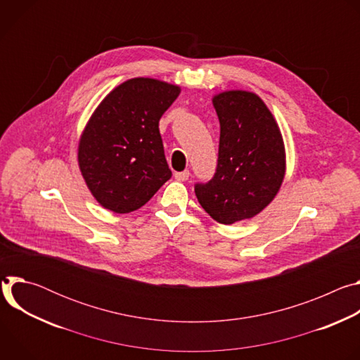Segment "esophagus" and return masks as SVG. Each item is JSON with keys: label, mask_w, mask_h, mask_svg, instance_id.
Listing matches in <instances>:
<instances>
[{"label": "esophagus", "mask_w": 360, "mask_h": 360, "mask_svg": "<svg viewBox=\"0 0 360 360\" xmlns=\"http://www.w3.org/2000/svg\"><path fill=\"white\" fill-rule=\"evenodd\" d=\"M175 179L176 181H181V182H185V181H188V178H189V171H182V172H175Z\"/></svg>", "instance_id": "esophagus-1"}]
</instances>
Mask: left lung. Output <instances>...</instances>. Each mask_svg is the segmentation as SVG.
<instances>
[{"mask_svg":"<svg viewBox=\"0 0 360 360\" xmlns=\"http://www.w3.org/2000/svg\"><path fill=\"white\" fill-rule=\"evenodd\" d=\"M221 124L218 167L195 195L205 212L222 225L252 219L275 199L286 172L279 125L259 95L243 89L212 98Z\"/></svg>","mask_w":360,"mask_h":360,"instance_id":"obj_1","label":"left lung"}]
</instances>
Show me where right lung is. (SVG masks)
Here are the masks:
<instances>
[{
  "label": "right lung",
  "mask_w": 360,
  "mask_h": 360,
  "mask_svg": "<svg viewBox=\"0 0 360 360\" xmlns=\"http://www.w3.org/2000/svg\"><path fill=\"white\" fill-rule=\"evenodd\" d=\"M181 86L155 78H131L92 112L78 142V167L96 202L129 214L171 178L160 120Z\"/></svg>",
  "instance_id": "obj_1"
}]
</instances>
